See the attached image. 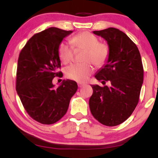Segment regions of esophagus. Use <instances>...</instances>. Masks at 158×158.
Instances as JSON below:
<instances>
[{
    "instance_id": "obj_1",
    "label": "esophagus",
    "mask_w": 158,
    "mask_h": 158,
    "mask_svg": "<svg viewBox=\"0 0 158 158\" xmlns=\"http://www.w3.org/2000/svg\"><path fill=\"white\" fill-rule=\"evenodd\" d=\"M85 85V84H83V83H78V86L79 88H81L82 86H84Z\"/></svg>"
}]
</instances>
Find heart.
I'll return each instance as SVG.
<instances>
[{
  "label": "heart",
  "mask_w": 158,
  "mask_h": 158,
  "mask_svg": "<svg viewBox=\"0 0 158 158\" xmlns=\"http://www.w3.org/2000/svg\"><path fill=\"white\" fill-rule=\"evenodd\" d=\"M72 45L62 41L57 48V53L60 60L64 64L74 58V51L83 50L84 53L82 60L84 62L67 67L65 74L67 78L78 82H85L94 71V67H102L108 61L110 50L108 45L100 42L96 35L91 32L83 31L74 36L70 40Z\"/></svg>",
  "instance_id": "obj_1"
}]
</instances>
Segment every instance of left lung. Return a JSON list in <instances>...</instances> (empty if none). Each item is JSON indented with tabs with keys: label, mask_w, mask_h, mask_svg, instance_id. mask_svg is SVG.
<instances>
[{
	"label": "left lung",
	"mask_w": 158,
	"mask_h": 158,
	"mask_svg": "<svg viewBox=\"0 0 158 158\" xmlns=\"http://www.w3.org/2000/svg\"><path fill=\"white\" fill-rule=\"evenodd\" d=\"M94 34L107 42L110 55L107 63L95 77L102 84L93 85L90 110L100 123L108 127L122 124L131 116L139 101L143 81V67L139 49L127 35L110 27Z\"/></svg>",
	"instance_id": "left-lung-1"
}]
</instances>
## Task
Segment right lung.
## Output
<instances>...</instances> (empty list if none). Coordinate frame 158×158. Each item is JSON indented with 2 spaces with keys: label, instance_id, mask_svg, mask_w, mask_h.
Segmentation results:
<instances>
[{
  "label": "right lung",
  "instance_id": "add662e5",
  "mask_svg": "<svg viewBox=\"0 0 158 158\" xmlns=\"http://www.w3.org/2000/svg\"><path fill=\"white\" fill-rule=\"evenodd\" d=\"M72 31L51 27L35 34L19 52L16 75V91L25 110L43 124L59 121L68 109L77 90L72 80L62 81L55 89L52 80L62 77L57 48Z\"/></svg>",
  "mask_w": 158,
  "mask_h": 158
}]
</instances>
